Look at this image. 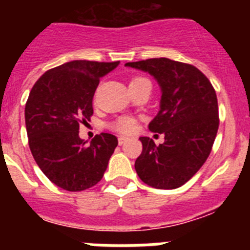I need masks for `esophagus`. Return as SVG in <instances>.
<instances>
[{
	"label": "esophagus",
	"mask_w": 250,
	"mask_h": 250,
	"mask_svg": "<svg viewBox=\"0 0 250 250\" xmlns=\"http://www.w3.org/2000/svg\"><path fill=\"white\" fill-rule=\"evenodd\" d=\"M127 140V138L126 136H119L118 138V141H119V145H123V144H125V141Z\"/></svg>",
	"instance_id": "34e87169"
}]
</instances>
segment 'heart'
Returning <instances> with one entry per match:
<instances>
[{
	"label": "heart",
	"mask_w": 250,
	"mask_h": 250,
	"mask_svg": "<svg viewBox=\"0 0 250 250\" xmlns=\"http://www.w3.org/2000/svg\"><path fill=\"white\" fill-rule=\"evenodd\" d=\"M139 80H145V77H134L131 80V83H135ZM110 129L115 130V131L121 132V134H129L132 130L135 129L136 126V120L131 116H119L118 119H115L112 123H110Z\"/></svg>",
	"instance_id": "b5f03b06"
}]
</instances>
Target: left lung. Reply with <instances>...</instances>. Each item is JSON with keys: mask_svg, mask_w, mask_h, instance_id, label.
<instances>
[{"mask_svg": "<svg viewBox=\"0 0 250 250\" xmlns=\"http://www.w3.org/2000/svg\"><path fill=\"white\" fill-rule=\"evenodd\" d=\"M125 65L152 75L163 92L160 111L149 129L164 134L165 141L156 145L147 136L140 138L136 173L149 187L176 189L195 175L211 151L219 127L215 90L190 63L160 57Z\"/></svg>", "mask_w": 250, "mask_h": 250, "instance_id": "left-lung-1", "label": "left lung"}]
</instances>
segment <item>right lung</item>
<instances>
[{"label": "right lung", "instance_id": "right-lung-1", "mask_svg": "<svg viewBox=\"0 0 250 250\" xmlns=\"http://www.w3.org/2000/svg\"><path fill=\"white\" fill-rule=\"evenodd\" d=\"M115 62L75 60L46 71L35 83L25 107L28 145L36 164L57 187L81 191L103 179L118 138L101 132L90 144L80 139V124L94 114L92 99L100 77Z\"/></svg>", "mask_w": 250, "mask_h": 250}]
</instances>
